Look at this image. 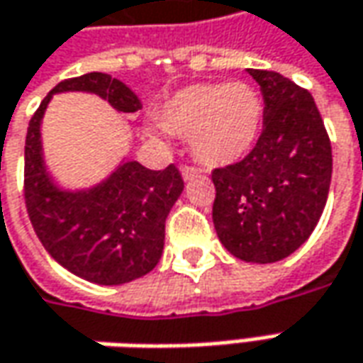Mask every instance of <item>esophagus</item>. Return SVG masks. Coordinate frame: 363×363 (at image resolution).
Masks as SVG:
<instances>
[{"instance_id":"1","label":"esophagus","mask_w":363,"mask_h":363,"mask_svg":"<svg viewBox=\"0 0 363 363\" xmlns=\"http://www.w3.org/2000/svg\"><path fill=\"white\" fill-rule=\"evenodd\" d=\"M199 176V169L198 167H194V165H182V177L189 182V179H194V177Z\"/></svg>"}]
</instances>
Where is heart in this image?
I'll use <instances>...</instances> for the list:
<instances>
[{"instance_id":"obj_1","label":"heart","mask_w":363,"mask_h":363,"mask_svg":"<svg viewBox=\"0 0 363 363\" xmlns=\"http://www.w3.org/2000/svg\"><path fill=\"white\" fill-rule=\"evenodd\" d=\"M264 106L252 85L194 84L176 91L162 108V125L189 138L201 164L220 167L240 162L254 147Z\"/></svg>"}]
</instances>
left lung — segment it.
I'll return each instance as SVG.
<instances>
[{
	"mask_svg": "<svg viewBox=\"0 0 363 363\" xmlns=\"http://www.w3.org/2000/svg\"><path fill=\"white\" fill-rule=\"evenodd\" d=\"M247 74L264 96V130L242 162L211 172V218L230 254L274 264L294 254L320 221L332 182V143L308 89L278 72Z\"/></svg>",
	"mask_w": 363,
	"mask_h": 363,
	"instance_id": "1",
	"label": "left lung"
}]
</instances>
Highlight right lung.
<instances>
[{
	"label": "right lung",
	"mask_w": 363,
	"mask_h": 363,
	"mask_svg": "<svg viewBox=\"0 0 363 363\" xmlns=\"http://www.w3.org/2000/svg\"><path fill=\"white\" fill-rule=\"evenodd\" d=\"M62 91L96 94L123 113H135L142 101L101 72L63 79L41 101L26 135V208L43 247L77 278L99 286L128 284L157 266L165 218L184 191V179L174 164L153 172L128 160L89 189L55 186L43 162L41 119L51 96Z\"/></svg>",
	"instance_id": "obj_1"
}]
</instances>
